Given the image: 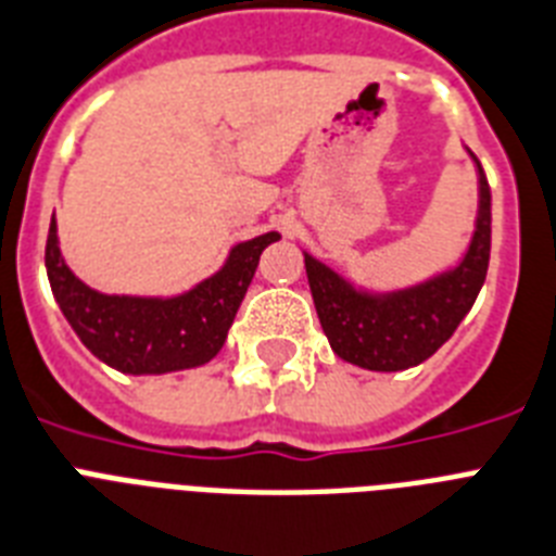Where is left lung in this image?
<instances>
[{
    "label": "left lung",
    "mask_w": 556,
    "mask_h": 556,
    "mask_svg": "<svg viewBox=\"0 0 556 556\" xmlns=\"http://www.w3.org/2000/svg\"><path fill=\"white\" fill-rule=\"evenodd\" d=\"M473 162L480 174V214L471 245L454 270L405 291L368 293L305 254L311 296L340 359L368 371H403L426 363L471 311L491 256V188L480 160L473 156Z\"/></svg>",
    "instance_id": "1"
}]
</instances>
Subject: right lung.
Here are the masks:
<instances>
[{
    "label": "right lung",
    "instance_id": "add662e5",
    "mask_svg": "<svg viewBox=\"0 0 556 556\" xmlns=\"http://www.w3.org/2000/svg\"><path fill=\"white\" fill-rule=\"evenodd\" d=\"M277 239L279 233L270 231L239 242L223 270L182 296H108L85 286L67 268L59 254L56 223L51 219L45 268L59 308L90 354L116 371L168 374L205 365L219 354L254 279L260 254Z\"/></svg>",
    "mask_w": 556,
    "mask_h": 556
}]
</instances>
